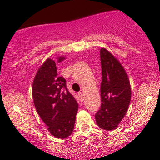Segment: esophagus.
<instances>
[{"instance_id":"esophagus-1","label":"esophagus","mask_w":160,"mask_h":160,"mask_svg":"<svg viewBox=\"0 0 160 160\" xmlns=\"http://www.w3.org/2000/svg\"><path fill=\"white\" fill-rule=\"evenodd\" d=\"M78 97H79V99L81 100V102H82V98H83V94L82 92H78Z\"/></svg>"}]
</instances>
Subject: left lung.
I'll return each mask as SVG.
<instances>
[{
    "instance_id": "obj_1",
    "label": "left lung",
    "mask_w": 160,
    "mask_h": 160,
    "mask_svg": "<svg viewBox=\"0 0 160 160\" xmlns=\"http://www.w3.org/2000/svg\"><path fill=\"white\" fill-rule=\"evenodd\" d=\"M100 58L102 103L95 119L100 128L113 131L127 114L131 98V85L124 68L107 49L102 48Z\"/></svg>"
}]
</instances>
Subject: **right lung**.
Instances as JSON below:
<instances>
[{
  "instance_id": "obj_1",
  "label": "right lung",
  "mask_w": 160,
  "mask_h": 160,
  "mask_svg": "<svg viewBox=\"0 0 160 160\" xmlns=\"http://www.w3.org/2000/svg\"><path fill=\"white\" fill-rule=\"evenodd\" d=\"M65 58H58V62ZM32 94L37 112L50 134L58 138L71 135L78 105L66 87V79L58 76L53 60L48 58L39 68L32 82Z\"/></svg>"
}]
</instances>
